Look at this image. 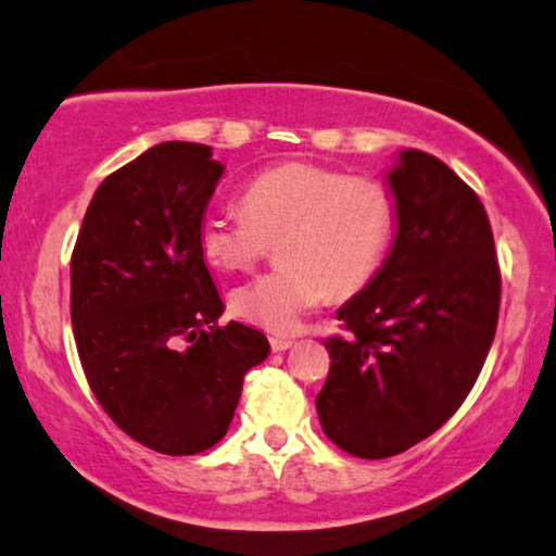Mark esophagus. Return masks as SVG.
Segmentation results:
<instances>
[{
    "label": "esophagus",
    "instance_id": "1",
    "mask_svg": "<svg viewBox=\"0 0 556 556\" xmlns=\"http://www.w3.org/2000/svg\"><path fill=\"white\" fill-rule=\"evenodd\" d=\"M269 345H271V351H275V353H285V351H289L291 345H294V341H291V338L275 336V338H269Z\"/></svg>",
    "mask_w": 556,
    "mask_h": 556
}]
</instances>
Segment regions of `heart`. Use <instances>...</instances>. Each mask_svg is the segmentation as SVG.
Here are the masks:
<instances>
[{
  "label": "heart",
  "mask_w": 556,
  "mask_h": 556,
  "mask_svg": "<svg viewBox=\"0 0 556 556\" xmlns=\"http://www.w3.org/2000/svg\"><path fill=\"white\" fill-rule=\"evenodd\" d=\"M397 228L388 186L314 162H285L260 172L244 188V208L211 205L199 244L215 269L244 271L281 238L279 269L232 294L242 321L287 336L336 296H353L378 277Z\"/></svg>",
  "instance_id": "obj_1"
}]
</instances>
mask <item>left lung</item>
Segmentation results:
<instances>
[{
    "label": "left lung",
    "mask_w": 556,
    "mask_h": 556,
    "mask_svg": "<svg viewBox=\"0 0 556 556\" xmlns=\"http://www.w3.org/2000/svg\"><path fill=\"white\" fill-rule=\"evenodd\" d=\"M397 238L368 287L338 308L316 397L324 434L357 458L397 456L454 417L491 351L501 267L473 188L417 149L388 174Z\"/></svg>",
    "instance_id": "obj_1"
}]
</instances>
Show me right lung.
I'll return each instance as SVG.
<instances>
[{"mask_svg": "<svg viewBox=\"0 0 556 556\" xmlns=\"http://www.w3.org/2000/svg\"><path fill=\"white\" fill-rule=\"evenodd\" d=\"M211 147L164 142L98 186L71 257V321L92 394L166 456L228 431L242 378L269 353L255 328L218 326L223 299L199 225L223 176Z\"/></svg>", "mask_w": 556, "mask_h": 556, "instance_id": "add662e5", "label": "right lung"}]
</instances>
